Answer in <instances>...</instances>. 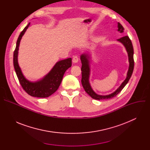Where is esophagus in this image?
Returning a JSON list of instances; mask_svg holds the SVG:
<instances>
[{
    "instance_id": "esophagus-1",
    "label": "esophagus",
    "mask_w": 150,
    "mask_h": 150,
    "mask_svg": "<svg viewBox=\"0 0 150 150\" xmlns=\"http://www.w3.org/2000/svg\"><path fill=\"white\" fill-rule=\"evenodd\" d=\"M72 62L74 63H76L78 62V57L76 56H74L72 59Z\"/></svg>"
}]
</instances>
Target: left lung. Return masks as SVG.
<instances>
[{
  "instance_id": "8db88e82",
  "label": "left lung",
  "mask_w": 150,
  "mask_h": 150,
  "mask_svg": "<svg viewBox=\"0 0 150 150\" xmlns=\"http://www.w3.org/2000/svg\"><path fill=\"white\" fill-rule=\"evenodd\" d=\"M117 31L120 33L124 32V28L123 26L119 23H117ZM119 42L124 46L126 49V50L127 53L128 60H129V68L127 72V75L126 79L122 83V84L119 87V88L113 93L110 94L109 95L102 96L99 95L96 93L90 83V62L91 61V56L89 53H82L81 56V61L82 63L81 71H82V79L81 83L82 86L86 91V93L90 96L93 98L95 100H105V99H109L112 98L115 96H116L125 87V85L129 81L131 78L134 68V48L132 44L131 40L128 36H124L120 38L117 40Z\"/></svg>"
}]
</instances>
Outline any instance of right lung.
Instances as JSON below:
<instances>
[{
  "label": "right lung",
  "mask_w": 150,
  "mask_h": 150,
  "mask_svg": "<svg viewBox=\"0 0 150 150\" xmlns=\"http://www.w3.org/2000/svg\"><path fill=\"white\" fill-rule=\"evenodd\" d=\"M30 25V23L25 27L18 38L13 53V66L20 84L26 93L33 97L46 98L55 93L59 87L64 74L72 66V59L69 57L58 61L47 75L37 81L32 82L28 80L19 67L18 55L21 40Z\"/></svg>",
  "instance_id": "1"
}]
</instances>
